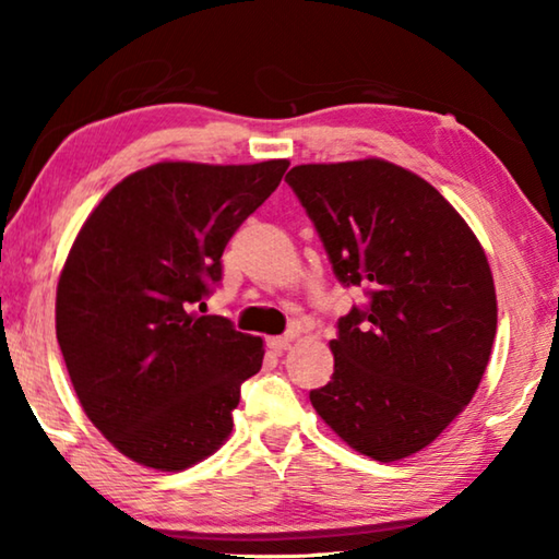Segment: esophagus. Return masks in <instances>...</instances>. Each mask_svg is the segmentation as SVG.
<instances>
[{
  "instance_id": "34e87169",
  "label": "esophagus",
  "mask_w": 559,
  "mask_h": 559,
  "mask_svg": "<svg viewBox=\"0 0 559 559\" xmlns=\"http://www.w3.org/2000/svg\"><path fill=\"white\" fill-rule=\"evenodd\" d=\"M293 337H296V333H286V335H278V337H269V347L276 349V353H283V349H288Z\"/></svg>"
}]
</instances>
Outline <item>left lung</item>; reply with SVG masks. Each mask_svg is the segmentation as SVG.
<instances>
[{
	"instance_id": "left-lung-1",
	"label": "left lung",
	"mask_w": 559,
	"mask_h": 559,
	"mask_svg": "<svg viewBox=\"0 0 559 559\" xmlns=\"http://www.w3.org/2000/svg\"><path fill=\"white\" fill-rule=\"evenodd\" d=\"M286 182L337 281L367 296L337 320L335 372L310 402L365 456H412L456 419L486 372L498 323L486 253L427 179L384 159L298 165Z\"/></svg>"
}]
</instances>
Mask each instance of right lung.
<instances>
[{
	"mask_svg": "<svg viewBox=\"0 0 559 559\" xmlns=\"http://www.w3.org/2000/svg\"><path fill=\"white\" fill-rule=\"evenodd\" d=\"M286 169L288 159L150 165L112 187L75 236L56 337L83 412L128 459L182 471L231 433L263 340L192 306L219 286L226 243Z\"/></svg>",
	"mask_w": 559,
	"mask_h": 559,
	"instance_id": "right-lung-1",
	"label": "right lung"
}]
</instances>
